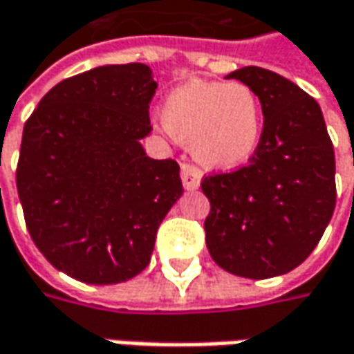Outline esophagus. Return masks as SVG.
<instances>
[{"label":"esophagus","mask_w":354,"mask_h":354,"mask_svg":"<svg viewBox=\"0 0 354 354\" xmlns=\"http://www.w3.org/2000/svg\"><path fill=\"white\" fill-rule=\"evenodd\" d=\"M180 176H182V184H184L186 190H196L200 186L202 172H200V168H196L190 162H184L182 168H180Z\"/></svg>","instance_id":"1"}]
</instances>
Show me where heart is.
Wrapping results in <instances>:
<instances>
[{"label":"heart","instance_id":"obj_1","mask_svg":"<svg viewBox=\"0 0 354 354\" xmlns=\"http://www.w3.org/2000/svg\"><path fill=\"white\" fill-rule=\"evenodd\" d=\"M162 127L190 145L207 168H236L254 156L263 134V104L239 81H190L174 88L160 111Z\"/></svg>","mask_w":354,"mask_h":354}]
</instances>
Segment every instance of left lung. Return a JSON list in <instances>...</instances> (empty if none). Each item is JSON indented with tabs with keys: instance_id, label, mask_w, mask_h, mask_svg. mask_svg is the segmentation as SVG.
I'll return each instance as SVG.
<instances>
[{
	"instance_id": "obj_1",
	"label": "left lung",
	"mask_w": 354,
	"mask_h": 354,
	"mask_svg": "<svg viewBox=\"0 0 354 354\" xmlns=\"http://www.w3.org/2000/svg\"><path fill=\"white\" fill-rule=\"evenodd\" d=\"M227 79L257 93L263 134L245 166L202 178L206 245L227 273L268 279L301 266L323 238L337 202L335 150L317 100L295 83L261 67Z\"/></svg>"
}]
</instances>
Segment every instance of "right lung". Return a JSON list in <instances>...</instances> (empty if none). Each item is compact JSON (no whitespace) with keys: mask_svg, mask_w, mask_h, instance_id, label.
Here are the masks:
<instances>
[{"mask_svg":"<svg viewBox=\"0 0 354 354\" xmlns=\"http://www.w3.org/2000/svg\"><path fill=\"white\" fill-rule=\"evenodd\" d=\"M156 93L142 63L104 65L55 85L27 118L17 194L37 250L83 283L132 279L182 196L176 160L147 156Z\"/></svg>","mask_w":354,"mask_h":354,"instance_id":"obj_1","label":"right lung"}]
</instances>
